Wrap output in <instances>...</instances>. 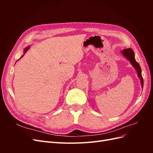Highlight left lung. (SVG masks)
Masks as SVG:
<instances>
[{
  "mask_svg": "<svg viewBox=\"0 0 153 153\" xmlns=\"http://www.w3.org/2000/svg\"><path fill=\"white\" fill-rule=\"evenodd\" d=\"M123 54L124 55V57H126L129 61H130L131 64L133 66V67L135 68V69L137 70V73H138V76L140 78V79L141 80V84L142 86L143 87V78L142 76V70L139 64L136 61V60L135 59V54H134L133 50L131 48H128V49H124L122 51Z\"/></svg>",
  "mask_w": 153,
  "mask_h": 153,
  "instance_id": "1",
  "label": "left lung"
}]
</instances>
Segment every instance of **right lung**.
Segmentation results:
<instances>
[{"label": "right lung", "instance_id": "1", "mask_svg": "<svg viewBox=\"0 0 153 153\" xmlns=\"http://www.w3.org/2000/svg\"><path fill=\"white\" fill-rule=\"evenodd\" d=\"M29 47H27V48H25V49H24V53H25L26 52H27V51L29 50ZM23 57V56H22Z\"/></svg>", "mask_w": 153, "mask_h": 153}]
</instances>
